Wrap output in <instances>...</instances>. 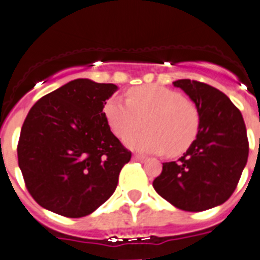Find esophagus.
<instances>
[{"label": "esophagus", "mask_w": 260, "mask_h": 260, "mask_svg": "<svg viewBox=\"0 0 260 260\" xmlns=\"http://www.w3.org/2000/svg\"><path fill=\"white\" fill-rule=\"evenodd\" d=\"M133 160H134V161H144V160H146V157L142 155H139V153H134V155H133Z\"/></svg>", "instance_id": "esophagus-1"}]
</instances>
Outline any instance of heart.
<instances>
[{
    "mask_svg": "<svg viewBox=\"0 0 260 260\" xmlns=\"http://www.w3.org/2000/svg\"><path fill=\"white\" fill-rule=\"evenodd\" d=\"M104 116L121 139L139 129L144 120L146 130L129 135L126 144L148 153L181 155L194 143L201 128L198 107L178 91L158 84L133 87L126 92V102L110 98L104 104Z\"/></svg>",
    "mask_w": 260,
    "mask_h": 260,
    "instance_id": "obj_1",
    "label": "heart"
}]
</instances>
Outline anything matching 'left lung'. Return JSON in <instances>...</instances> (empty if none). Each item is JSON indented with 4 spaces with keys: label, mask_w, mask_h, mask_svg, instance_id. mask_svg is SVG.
I'll list each match as a JSON object with an SVG mask.
<instances>
[{
    "label": "left lung",
    "mask_w": 260,
    "mask_h": 260,
    "mask_svg": "<svg viewBox=\"0 0 260 260\" xmlns=\"http://www.w3.org/2000/svg\"><path fill=\"white\" fill-rule=\"evenodd\" d=\"M201 113V128L177 161L162 162L153 189L174 207L190 212L210 210L231 198L249 156L242 114L221 91L198 80L173 82Z\"/></svg>",
    "instance_id": "obj_1"
}]
</instances>
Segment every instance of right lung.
<instances>
[{
    "instance_id": "add662e5",
    "label": "right lung",
    "mask_w": 260,
    "mask_h": 260,
    "mask_svg": "<svg viewBox=\"0 0 260 260\" xmlns=\"http://www.w3.org/2000/svg\"><path fill=\"white\" fill-rule=\"evenodd\" d=\"M116 89V84L75 79L29 109L18 142V164L41 207L83 217L114 192L119 172L132 158L103 112Z\"/></svg>"
}]
</instances>
